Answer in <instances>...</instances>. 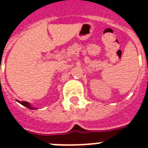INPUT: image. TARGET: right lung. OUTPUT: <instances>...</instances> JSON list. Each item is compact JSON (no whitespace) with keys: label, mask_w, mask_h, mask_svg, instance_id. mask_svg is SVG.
Wrapping results in <instances>:
<instances>
[{"label":"right lung","mask_w":148,"mask_h":148,"mask_svg":"<svg viewBox=\"0 0 148 148\" xmlns=\"http://www.w3.org/2000/svg\"><path fill=\"white\" fill-rule=\"evenodd\" d=\"M18 103H21L22 105H23V106H25L26 108H29V109H31V110H33V109L34 110V109H35L34 108H33L32 106L29 104L28 102H26V101H18Z\"/></svg>","instance_id":"1"}]
</instances>
